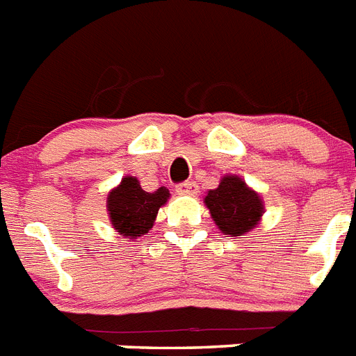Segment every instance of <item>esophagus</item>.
<instances>
[{"label":"esophagus","mask_w":356,"mask_h":356,"mask_svg":"<svg viewBox=\"0 0 356 356\" xmlns=\"http://www.w3.org/2000/svg\"><path fill=\"white\" fill-rule=\"evenodd\" d=\"M197 192H199V186L193 181H188V183H183L177 186L179 195H195Z\"/></svg>","instance_id":"obj_1"}]
</instances>
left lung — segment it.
I'll use <instances>...</instances> for the list:
<instances>
[{"instance_id":"8db88e82","label":"left lung","mask_w":356,"mask_h":356,"mask_svg":"<svg viewBox=\"0 0 356 356\" xmlns=\"http://www.w3.org/2000/svg\"><path fill=\"white\" fill-rule=\"evenodd\" d=\"M204 204L217 228L229 237H241L255 229L264 215L261 193L232 173L224 175L219 186L206 193Z\"/></svg>"}]
</instances>
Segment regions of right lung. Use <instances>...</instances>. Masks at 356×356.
<instances>
[{"label": "right lung", "mask_w": 356, "mask_h": 356, "mask_svg": "<svg viewBox=\"0 0 356 356\" xmlns=\"http://www.w3.org/2000/svg\"><path fill=\"white\" fill-rule=\"evenodd\" d=\"M170 192L164 186L145 192L137 177L124 175L106 197V211L112 228L127 238H139L154 226L159 208L168 202Z\"/></svg>", "instance_id": "right-lung-1"}]
</instances>
